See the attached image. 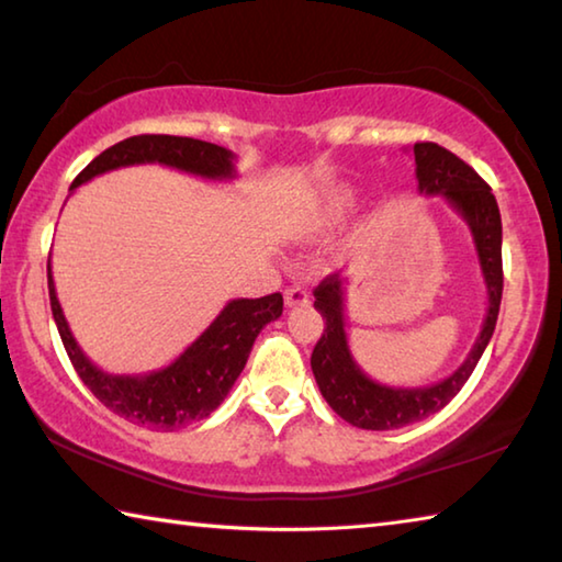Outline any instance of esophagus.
Returning a JSON list of instances; mask_svg holds the SVG:
<instances>
[{"mask_svg":"<svg viewBox=\"0 0 562 562\" xmlns=\"http://www.w3.org/2000/svg\"><path fill=\"white\" fill-rule=\"evenodd\" d=\"M284 304H288V307H297V304H310V292L300 288V284H292V288L284 290Z\"/></svg>","mask_w":562,"mask_h":562,"instance_id":"34e87169","label":"esophagus"}]
</instances>
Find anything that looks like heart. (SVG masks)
Here are the masks:
<instances>
[{"label": "heart", "instance_id": "heart-1", "mask_svg": "<svg viewBox=\"0 0 562 562\" xmlns=\"http://www.w3.org/2000/svg\"><path fill=\"white\" fill-rule=\"evenodd\" d=\"M357 203V190L351 186H331L317 198L307 215V225L315 231H327V227L339 225L349 215L351 207Z\"/></svg>", "mask_w": 562, "mask_h": 562}]
</instances>
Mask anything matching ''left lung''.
I'll return each instance as SVG.
<instances>
[{"mask_svg":"<svg viewBox=\"0 0 562 562\" xmlns=\"http://www.w3.org/2000/svg\"><path fill=\"white\" fill-rule=\"evenodd\" d=\"M414 160L418 193L441 195L469 225L483 282H486L488 310L469 357L463 359V364L453 374L429 386H386L369 379L351 357L345 322L347 280L339 272L322 280L315 290V310L325 319V335L312 351V374H315L327 404L351 426L369 431L402 429V426L416 424L426 416L441 412L461 392V386L469 382L493 337L501 310L503 227L496 195L491 193V188L483 183V178L469 164H463L459 156H453L451 150L441 146L414 144Z\"/></svg>","mask_w":562,"mask_h":562,"instance_id":"8db88e82","label":"left lung"}]
</instances>
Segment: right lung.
<instances>
[{
    "label": "right lung",
    "mask_w": 562,
    "mask_h": 562,
    "mask_svg": "<svg viewBox=\"0 0 562 562\" xmlns=\"http://www.w3.org/2000/svg\"><path fill=\"white\" fill-rule=\"evenodd\" d=\"M144 164L168 166L205 180H233L237 176L235 154L223 146L183 136H131L93 158L74 178L69 190L74 193L79 186L109 170ZM46 278L52 315L76 374L113 414L150 431H178L211 416L245 369L255 337L282 315L280 292L260 300H231L211 327L168 367L146 374H111L93 364L76 341L56 297L52 260L46 265Z\"/></svg>",
    "instance_id": "add662e5"
}]
</instances>
